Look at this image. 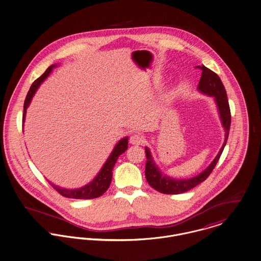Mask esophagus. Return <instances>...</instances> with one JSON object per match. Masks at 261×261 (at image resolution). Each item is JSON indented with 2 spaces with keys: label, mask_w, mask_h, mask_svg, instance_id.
<instances>
[{
  "label": "esophagus",
  "mask_w": 261,
  "mask_h": 261,
  "mask_svg": "<svg viewBox=\"0 0 261 261\" xmlns=\"http://www.w3.org/2000/svg\"><path fill=\"white\" fill-rule=\"evenodd\" d=\"M145 142V138L140 134H134L130 137V143L133 145H142Z\"/></svg>",
  "instance_id": "34e87169"
}]
</instances>
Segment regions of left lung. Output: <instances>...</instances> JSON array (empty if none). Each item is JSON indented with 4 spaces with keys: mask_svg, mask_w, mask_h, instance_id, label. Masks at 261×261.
Wrapping results in <instances>:
<instances>
[{
    "mask_svg": "<svg viewBox=\"0 0 261 261\" xmlns=\"http://www.w3.org/2000/svg\"><path fill=\"white\" fill-rule=\"evenodd\" d=\"M197 67L201 70V80L198 85V89L203 94H206L208 96H214L219 109L221 123L225 132L224 142L215 160L213 161L211 165L203 172H201L200 175L190 179H178V180L170 178L167 175H164L161 173L159 168L156 166L155 162L153 161L149 148L146 147L145 148L146 158H147L146 169H145L146 180L153 189L163 194H167V195L181 194L190 191L191 189L195 188L196 186L201 184V181L205 180L211 175L217 163L219 162L221 153L223 151V148L228 138L231 116H230V109H229V104L227 100L225 88L221 82V79L216 72L208 69L204 65L202 66L199 65Z\"/></svg>",
    "mask_w": 261,
    "mask_h": 261,
    "instance_id": "8db88e82",
    "label": "left lung"
}]
</instances>
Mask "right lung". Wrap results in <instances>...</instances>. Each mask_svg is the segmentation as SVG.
Here are the masks:
<instances>
[{
  "instance_id": "right-lung-1",
  "label": "right lung",
  "mask_w": 261,
  "mask_h": 261,
  "mask_svg": "<svg viewBox=\"0 0 261 261\" xmlns=\"http://www.w3.org/2000/svg\"><path fill=\"white\" fill-rule=\"evenodd\" d=\"M55 66H56L55 64L50 65L45 70V72L32 84V86H31V88H30V90H29V92L27 94L24 103H23L22 123L24 122V118H25L27 108L29 107V105H30L31 101L33 99L36 91L40 87L41 82L49 75V73L51 72V70H53V68ZM127 148H128V137H125V138L121 139L116 144V146L114 147V149L111 152L110 156L108 157V159L106 160L105 164L101 168V170L99 171V173L97 174V176L92 180V181H90L88 185H85L84 187H81L80 189L68 190V189L58 187V186L51 184L50 181H48V182L54 187V189L56 191H58L61 196H63L65 198L80 199V200H90V199L98 198V197L102 196L107 191V189L109 188L110 182H111V180H112V170H113V167H114L115 163L117 162L118 157L127 150Z\"/></svg>"
}]
</instances>
